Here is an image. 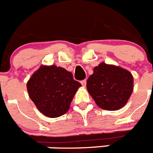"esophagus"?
Segmentation results:
<instances>
[{"mask_svg":"<svg viewBox=\"0 0 153 153\" xmlns=\"http://www.w3.org/2000/svg\"><path fill=\"white\" fill-rule=\"evenodd\" d=\"M81 84H82V86H86V79H83V80L81 81Z\"/></svg>","mask_w":153,"mask_h":153,"instance_id":"1","label":"esophagus"}]
</instances>
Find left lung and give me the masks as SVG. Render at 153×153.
<instances>
[{
  "mask_svg": "<svg viewBox=\"0 0 153 153\" xmlns=\"http://www.w3.org/2000/svg\"><path fill=\"white\" fill-rule=\"evenodd\" d=\"M86 87L102 109L117 110L127 102L133 90V77L126 70L101 63L93 69Z\"/></svg>",
  "mask_w": 153,
  "mask_h": 153,
  "instance_id": "8db88e82",
  "label": "left lung"
}]
</instances>
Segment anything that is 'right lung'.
Wrapping results in <instances>:
<instances>
[{"mask_svg":"<svg viewBox=\"0 0 153 153\" xmlns=\"http://www.w3.org/2000/svg\"><path fill=\"white\" fill-rule=\"evenodd\" d=\"M80 83L63 67L43 66L27 83L29 97L39 111L56 118L68 111L70 102Z\"/></svg>","mask_w":153,"mask_h":153,"instance_id":"1","label":"right lung"}]
</instances>
